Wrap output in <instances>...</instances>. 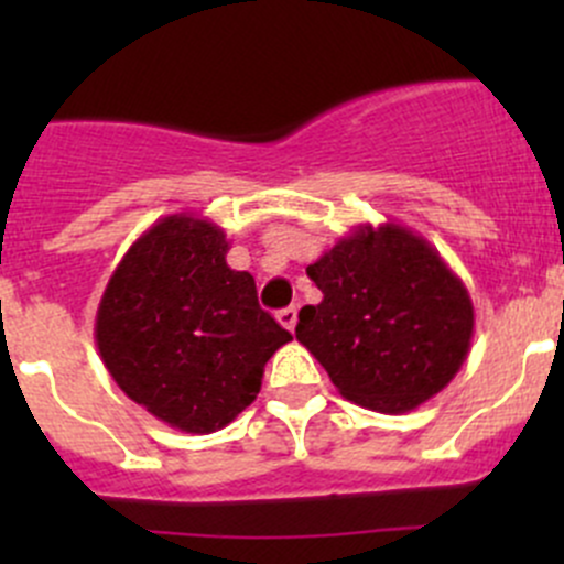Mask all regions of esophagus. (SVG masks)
I'll return each mask as SVG.
<instances>
[{
	"instance_id": "esophagus-1",
	"label": "esophagus",
	"mask_w": 564,
	"mask_h": 564,
	"mask_svg": "<svg viewBox=\"0 0 564 564\" xmlns=\"http://www.w3.org/2000/svg\"><path fill=\"white\" fill-rule=\"evenodd\" d=\"M278 322H281L289 333H294V327H297V308L278 311Z\"/></svg>"
}]
</instances>
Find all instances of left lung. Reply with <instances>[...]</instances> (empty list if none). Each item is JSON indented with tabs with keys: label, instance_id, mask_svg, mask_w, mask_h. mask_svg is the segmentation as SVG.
<instances>
[{
	"label": "left lung",
	"instance_id": "left-lung-1",
	"mask_svg": "<svg viewBox=\"0 0 564 564\" xmlns=\"http://www.w3.org/2000/svg\"><path fill=\"white\" fill-rule=\"evenodd\" d=\"M322 303L294 335L346 401L382 414L417 409L469 355L475 308L440 250L401 224L357 226L308 267Z\"/></svg>",
	"mask_w": 564,
	"mask_h": 564
}]
</instances>
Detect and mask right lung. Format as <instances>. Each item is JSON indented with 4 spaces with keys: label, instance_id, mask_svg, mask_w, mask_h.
<instances>
[{
    "label": "right lung",
    "instance_id": "obj_1",
    "mask_svg": "<svg viewBox=\"0 0 564 564\" xmlns=\"http://www.w3.org/2000/svg\"><path fill=\"white\" fill-rule=\"evenodd\" d=\"M220 226L193 213L155 220L117 264L95 344L119 390L152 417L213 434L256 401L292 335L259 308L250 272L226 264Z\"/></svg>",
    "mask_w": 564,
    "mask_h": 564
}]
</instances>
